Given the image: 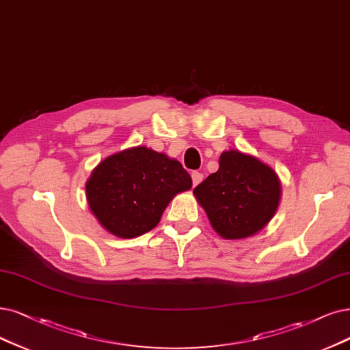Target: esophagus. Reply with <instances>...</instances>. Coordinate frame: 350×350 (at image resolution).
<instances>
[{
    "mask_svg": "<svg viewBox=\"0 0 350 350\" xmlns=\"http://www.w3.org/2000/svg\"><path fill=\"white\" fill-rule=\"evenodd\" d=\"M191 180H193V186H198L203 180V174L199 173V172H193L191 173Z\"/></svg>",
    "mask_w": 350,
    "mask_h": 350,
    "instance_id": "obj_1",
    "label": "esophagus"
}]
</instances>
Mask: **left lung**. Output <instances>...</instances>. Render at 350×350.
<instances>
[{"label":"left lung","instance_id":"8db88e82","mask_svg":"<svg viewBox=\"0 0 350 350\" xmlns=\"http://www.w3.org/2000/svg\"><path fill=\"white\" fill-rule=\"evenodd\" d=\"M219 237L245 239L262 230L275 215L281 183L268 164L251 154L228 150L219 170L193 190Z\"/></svg>","mask_w":350,"mask_h":350}]
</instances>
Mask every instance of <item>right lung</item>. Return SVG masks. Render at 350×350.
<instances>
[{"label":"right lung","mask_w":350,"mask_h":350,"mask_svg":"<svg viewBox=\"0 0 350 350\" xmlns=\"http://www.w3.org/2000/svg\"><path fill=\"white\" fill-rule=\"evenodd\" d=\"M190 187L191 177L180 161L137 146L109 155L94 168L86 199L103 229L131 239L157 226L167 204Z\"/></svg>","instance_id":"1"}]
</instances>
